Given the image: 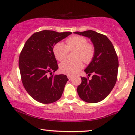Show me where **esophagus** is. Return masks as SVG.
<instances>
[{
	"mask_svg": "<svg viewBox=\"0 0 135 135\" xmlns=\"http://www.w3.org/2000/svg\"><path fill=\"white\" fill-rule=\"evenodd\" d=\"M68 79H69L70 80H72V79H73V76H71V75H68Z\"/></svg>",
	"mask_w": 135,
	"mask_h": 135,
	"instance_id": "34e87169",
	"label": "esophagus"
}]
</instances>
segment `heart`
<instances>
[{"label":"heart","mask_w":135,"mask_h":135,"mask_svg":"<svg viewBox=\"0 0 135 135\" xmlns=\"http://www.w3.org/2000/svg\"><path fill=\"white\" fill-rule=\"evenodd\" d=\"M66 45L58 42L54 46L53 52L58 60L62 61L67 57L68 51H75L74 60H65L60 65V69L64 74L72 75L83 67L82 60L89 62L94 54V48L92 44L87 43V39L80 35H73L65 41Z\"/></svg>","instance_id":"heart-1"}]
</instances>
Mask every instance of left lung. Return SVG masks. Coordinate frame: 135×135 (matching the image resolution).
I'll return each mask as SVG.
<instances>
[{"instance_id": "1", "label": "left lung", "mask_w": 135, "mask_h": 135, "mask_svg": "<svg viewBox=\"0 0 135 135\" xmlns=\"http://www.w3.org/2000/svg\"><path fill=\"white\" fill-rule=\"evenodd\" d=\"M74 33L90 39L94 45V54L91 62L84 70L89 75L93 73L91 80L81 77V83L77 87L80 99L90 103L104 100L116 84L119 61L111 41L106 35L89 30L75 32Z\"/></svg>"}]
</instances>
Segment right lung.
Listing matches in <instances>:
<instances>
[{
    "mask_svg": "<svg viewBox=\"0 0 135 135\" xmlns=\"http://www.w3.org/2000/svg\"><path fill=\"white\" fill-rule=\"evenodd\" d=\"M71 33L44 30L34 33L24 45L19 60L21 79L26 91L36 101L52 103L62 95L68 79L64 74L52 75L58 68L53 47Z\"/></svg>",
    "mask_w": 135,
    "mask_h": 135,
    "instance_id": "add662e5",
    "label": "right lung"
}]
</instances>
